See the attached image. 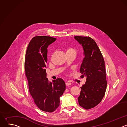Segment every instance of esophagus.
Wrapping results in <instances>:
<instances>
[{
	"mask_svg": "<svg viewBox=\"0 0 127 127\" xmlns=\"http://www.w3.org/2000/svg\"><path fill=\"white\" fill-rule=\"evenodd\" d=\"M71 83L70 82H68V81H67V82H66V85L67 86L70 85H71Z\"/></svg>",
	"mask_w": 127,
	"mask_h": 127,
	"instance_id": "obj_1",
	"label": "esophagus"
}]
</instances>
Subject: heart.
<instances>
[{
	"label": "heart",
	"instance_id": "1",
	"mask_svg": "<svg viewBox=\"0 0 127 127\" xmlns=\"http://www.w3.org/2000/svg\"><path fill=\"white\" fill-rule=\"evenodd\" d=\"M67 52H73L76 54V50L74 48L72 47H69L66 49V53Z\"/></svg>",
	"mask_w": 127,
	"mask_h": 127
}]
</instances>
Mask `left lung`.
Instances as JSON below:
<instances>
[{
	"label": "left lung",
	"instance_id": "left-lung-1",
	"mask_svg": "<svg viewBox=\"0 0 127 127\" xmlns=\"http://www.w3.org/2000/svg\"><path fill=\"white\" fill-rule=\"evenodd\" d=\"M74 39L82 46L84 56L80 68L86 81L81 87L78 97L79 104L86 110L98 104L104 96L107 81L105 64L101 53L95 42L88 37L76 36Z\"/></svg>",
	"mask_w": 127,
	"mask_h": 127
}]
</instances>
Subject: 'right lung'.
Segmentation results:
<instances>
[{
  "label": "right lung",
  "mask_w": 127,
  "mask_h": 127,
  "mask_svg": "<svg viewBox=\"0 0 127 127\" xmlns=\"http://www.w3.org/2000/svg\"><path fill=\"white\" fill-rule=\"evenodd\" d=\"M56 39L37 36L28 46L25 61L29 89L35 104L42 111L51 113L60 104V97L66 89L65 81L57 78L49 81L46 77L47 48Z\"/></svg>",
  "instance_id": "1"
}]
</instances>
